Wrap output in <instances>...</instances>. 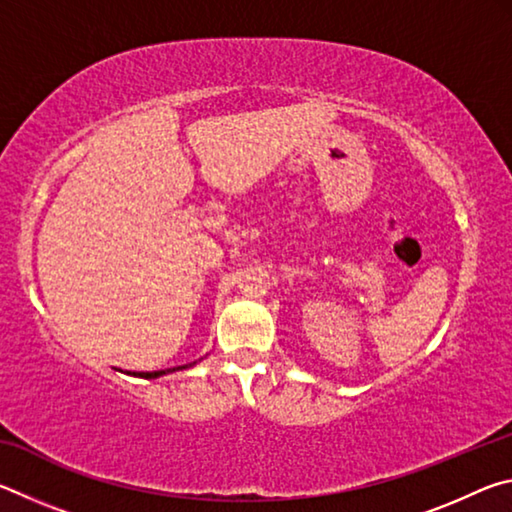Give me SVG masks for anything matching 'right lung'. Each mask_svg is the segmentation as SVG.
<instances>
[{
  "label": "right lung",
  "instance_id": "1",
  "mask_svg": "<svg viewBox=\"0 0 512 512\" xmlns=\"http://www.w3.org/2000/svg\"><path fill=\"white\" fill-rule=\"evenodd\" d=\"M192 366V363H189ZM189 366H178V368H169V370H153V372H128V375H135V377H144V379H155V377H162L167 375V372H176V370H183Z\"/></svg>",
  "mask_w": 512,
  "mask_h": 512
}]
</instances>
